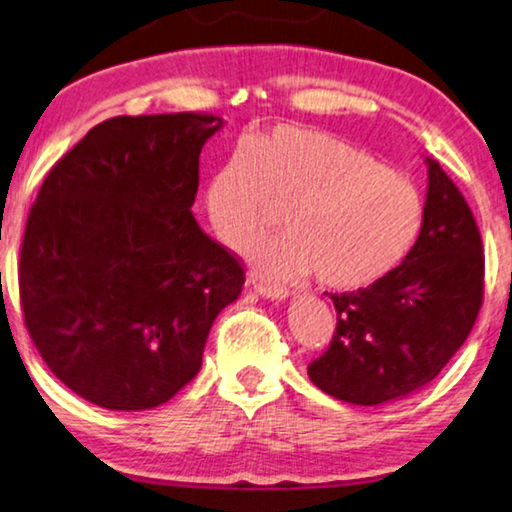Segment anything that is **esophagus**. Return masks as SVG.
<instances>
[{
  "mask_svg": "<svg viewBox=\"0 0 512 512\" xmlns=\"http://www.w3.org/2000/svg\"><path fill=\"white\" fill-rule=\"evenodd\" d=\"M254 289H256L258 296H263L268 300H286V298H289V291H286L284 286H272V284L258 282V284H254Z\"/></svg>",
  "mask_w": 512,
  "mask_h": 512,
  "instance_id": "obj_1",
  "label": "esophagus"
}]
</instances>
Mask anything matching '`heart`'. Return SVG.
<instances>
[{
  "label": "heart",
  "mask_w": 512,
  "mask_h": 512,
  "mask_svg": "<svg viewBox=\"0 0 512 512\" xmlns=\"http://www.w3.org/2000/svg\"><path fill=\"white\" fill-rule=\"evenodd\" d=\"M207 212L230 249L279 223L286 237L256 251L275 277L314 272L335 291L368 289L401 265L424 230L419 188L328 132L277 125L235 153L207 186Z\"/></svg>",
  "instance_id": "1"
}]
</instances>
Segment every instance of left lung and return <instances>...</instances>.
<instances>
[{
    "instance_id": "obj_1",
    "label": "left lung",
    "mask_w": 512,
    "mask_h": 512,
    "mask_svg": "<svg viewBox=\"0 0 512 512\" xmlns=\"http://www.w3.org/2000/svg\"><path fill=\"white\" fill-rule=\"evenodd\" d=\"M415 249L380 282L331 296L333 342L307 368L328 396L380 405L415 394L447 366L478 319L485 256L471 207L436 160Z\"/></svg>"
}]
</instances>
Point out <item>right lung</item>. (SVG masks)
<instances>
[{
	"label": "right lung",
	"mask_w": 512,
	"mask_h": 512,
	"mask_svg": "<svg viewBox=\"0 0 512 512\" xmlns=\"http://www.w3.org/2000/svg\"><path fill=\"white\" fill-rule=\"evenodd\" d=\"M219 116H118L48 172L20 249V303L41 359L107 410H149L198 375L237 258L191 214Z\"/></svg>",
	"instance_id": "add662e5"
}]
</instances>
